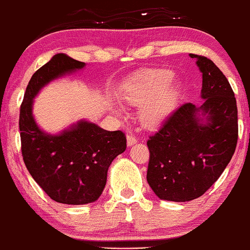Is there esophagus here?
Masks as SVG:
<instances>
[{
	"label": "esophagus",
	"instance_id": "esophagus-1",
	"mask_svg": "<svg viewBox=\"0 0 250 250\" xmlns=\"http://www.w3.org/2000/svg\"><path fill=\"white\" fill-rule=\"evenodd\" d=\"M126 139H127V146H133V145L137 143V138H135L133 134H127Z\"/></svg>",
	"mask_w": 250,
	"mask_h": 250
}]
</instances>
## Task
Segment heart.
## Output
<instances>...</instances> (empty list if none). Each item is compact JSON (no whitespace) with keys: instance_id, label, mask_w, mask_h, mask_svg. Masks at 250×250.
I'll return each mask as SVG.
<instances>
[{"instance_id":"1","label":"heart","mask_w":250,"mask_h":250,"mask_svg":"<svg viewBox=\"0 0 250 250\" xmlns=\"http://www.w3.org/2000/svg\"><path fill=\"white\" fill-rule=\"evenodd\" d=\"M171 70L160 69L145 73L138 78L133 87L126 94L131 103H144L140 106L139 116L146 124H159L174 111L180 98V87L171 81Z\"/></svg>"}]
</instances>
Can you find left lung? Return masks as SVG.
I'll return each instance as SVG.
<instances>
[{"label": "left lung", "mask_w": 250, "mask_h": 250, "mask_svg": "<svg viewBox=\"0 0 250 250\" xmlns=\"http://www.w3.org/2000/svg\"><path fill=\"white\" fill-rule=\"evenodd\" d=\"M196 58L203 75V104H182L147 146V182L160 199L189 202L212 187L238 143V107L229 80L206 57Z\"/></svg>", "instance_id": "left-lung-1"}]
</instances>
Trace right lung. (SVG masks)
Segmentation results:
<instances>
[{"instance_id": "1", "label": "right lung", "mask_w": 250, "mask_h": 250, "mask_svg": "<svg viewBox=\"0 0 250 250\" xmlns=\"http://www.w3.org/2000/svg\"><path fill=\"white\" fill-rule=\"evenodd\" d=\"M84 66L68 55L55 54L32 75L20 112L21 155L27 170L50 198L69 205L88 204L100 198L111 162L126 149L122 131H106L80 120L60 134H48L33 118V98L40 89Z\"/></svg>"}]
</instances>
